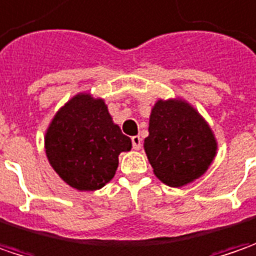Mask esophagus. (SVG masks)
<instances>
[{"mask_svg":"<svg viewBox=\"0 0 256 256\" xmlns=\"http://www.w3.org/2000/svg\"><path fill=\"white\" fill-rule=\"evenodd\" d=\"M131 141H132L134 150H140V148L142 146V138H141V136H138V135L132 136V138H131Z\"/></svg>","mask_w":256,"mask_h":256,"instance_id":"1","label":"esophagus"}]
</instances>
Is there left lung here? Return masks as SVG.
I'll use <instances>...</instances> for the list:
<instances>
[{
	"mask_svg": "<svg viewBox=\"0 0 256 256\" xmlns=\"http://www.w3.org/2000/svg\"><path fill=\"white\" fill-rule=\"evenodd\" d=\"M144 148L155 175L170 186H182L208 170L216 152L211 128L190 104H155Z\"/></svg>",
	"mask_w": 256,
	"mask_h": 256,
	"instance_id": "1",
	"label": "left lung"
}]
</instances>
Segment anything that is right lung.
Here are the masks:
<instances>
[{
  "instance_id": "add662e5",
  "label": "right lung",
  "mask_w": 256,
  "mask_h": 256,
  "mask_svg": "<svg viewBox=\"0 0 256 256\" xmlns=\"http://www.w3.org/2000/svg\"><path fill=\"white\" fill-rule=\"evenodd\" d=\"M131 146V140L112 122L105 102L88 94H80L65 104L45 135L50 164L80 191H95L111 181L118 168V155Z\"/></svg>"
}]
</instances>
